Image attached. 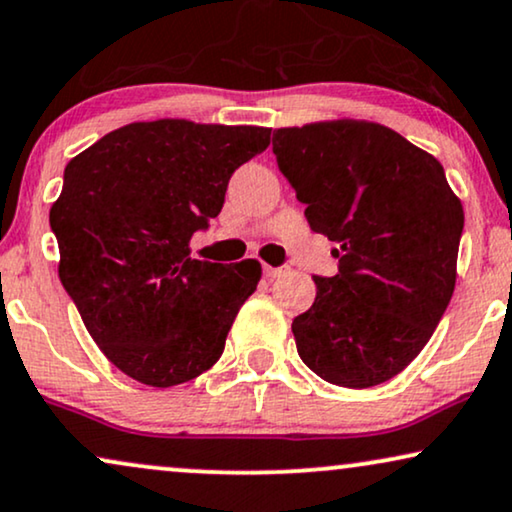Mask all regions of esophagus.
<instances>
[{
  "instance_id": "esophagus-1",
  "label": "esophagus",
  "mask_w": 512,
  "mask_h": 512,
  "mask_svg": "<svg viewBox=\"0 0 512 512\" xmlns=\"http://www.w3.org/2000/svg\"><path fill=\"white\" fill-rule=\"evenodd\" d=\"M262 271L269 281H274V278H281L283 274H288V267H269V264H264Z\"/></svg>"
}]
</instances>
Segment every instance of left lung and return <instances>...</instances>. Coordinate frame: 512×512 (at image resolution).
Instances as JSON below:
<instances>
[{"instance_id": "8db88e82", "label": "left lung", "mask_w": 512, "mask_h": 512, "mask_svg": "<svg viewBox=\"0 0 512 512\" xmlns=\"http://www.w3.org/2000/svg\"><path fill=\"white\" fill-rule=\"evenodd\" d=\"M274 154L309 227L339 245V271L313 276L316 299L292 320L299 358L330 384H384L452 299L461 201L435 156L370 121L278 128Z\"/></svg>"}]
</instances>
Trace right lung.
Returning a JSON list of instances; mask_svg holds the SVG:
<instances>
[{
    "instance_id": "add662e5",
    "label": "right lung",
    "mask_w": 512,
    "mask_h": 512,
    "mask_svg": "<svg viewBox=\"0 0 512 512\" xmlns=\"http://www.w3.org/2000/svg\"><path fill=\"white\" fill-rule=\"evenodd\" d=\"M271 128L185 119L128 124L67 163L49 222L60 283L102 353L135 381L185 384L220 360L257 260H194L238 166Z\"/></svg>"
}]
</instances>
